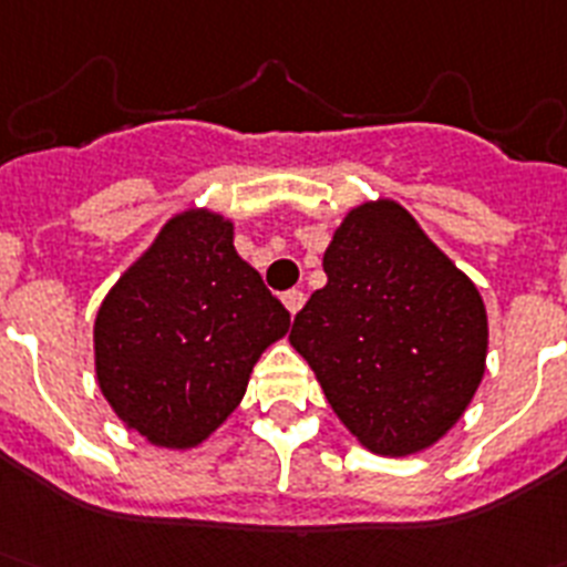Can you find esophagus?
<instances>
[{
	"label": "esophagus",
	"instance_id": "esophagus-1",
	"mask_svg": "<svg viewBox=\"0 0 567 567\" xmlns=\"http://www.w3.org/2000/svg\"><path fill=\"white\" fill-rule=\"evenodd\" d=\"M282 302H285V308H288L290 317H297V313L302 311L305 293H302V290H288V293L282 297Z\"/></svg>",
	"mask_w": 567,
	"mask_h": 567
}]
</instances>
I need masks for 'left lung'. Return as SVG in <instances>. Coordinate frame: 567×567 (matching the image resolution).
Returning <instances> with one entry per match:
<instances>
[{"label": "left lung", "instance_id": "1", "mask_svg": "<svg viewBox=\"0 0 567 567\" xmlns=\"http://www.w3.org/2000/svg\"><path fill=\"white\" fill-rule=\"evenodd\" d=\"M322 268L328 285L293 319V351L359 445L393 460L422 454L485 377L480 288L393 199L348 210Z\"/></svg>", "mask_w": 567, "mask_h": 567}]
</instances>
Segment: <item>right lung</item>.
I'll return each mask as SVG.
<instances>
[{
	"mask_svg": "<svg viewBox=\"0 0 567 567\" xmlns=\"http://www.w3.org/2000/svg\"><path fill=\"white\" fill-rule=\"evenodd\" d=\"M288 328L282 302L236 254L234 219L179 210L102 299L96 385L127 431L190 451L239 408L254 365Z\"/></svg>",
	"mask_w": 567,
	"mask_h": 567,
	"instance_id": "add662e5",
	"label": "right lung"
}]
</instances>
